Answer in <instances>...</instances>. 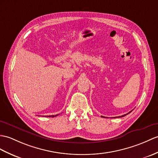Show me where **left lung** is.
I'll list each match as a JSON object with an SVG mask.
<instances>
[{
	"instance_id": "left-lung-1",
	"label": "left lung",
	"mask_w": 158,
	"mask_h": 158,
	"mask_svg": "<svg viewBox=\"0 0 158 158\" xmlns=\"http://www.w3.org/2000/svg\"><path fill=\"white\" fill-rule=\"evenodd\" d=\"M132 112V110L131 111V112H129V113H127V114H124V115H123V116H116V117H114V118H121V117H123V116H126V115H127L128 114H129V113H131ZM102 117H103V118H106V117H104V116H102Z\"/></svg>"
}]
</instances>
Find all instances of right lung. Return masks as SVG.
Wrapping results in <instances>:
<instances>
[{
    "mask_svg": "<svg viewBox=\"0 0 158 158\" xmlns=\"http://www.w3.org/2000/svg\"><path fill=\"white\" fill-rule=\"evenodd\" d=\"M58 114H56V115H51V116H45V117H55V116H58Z\"/></svg>",
    "mask_w": 158,
    "mask_h": 158,
    "instance_id": "1",
    "label": "right lung"
}]
</instances>
